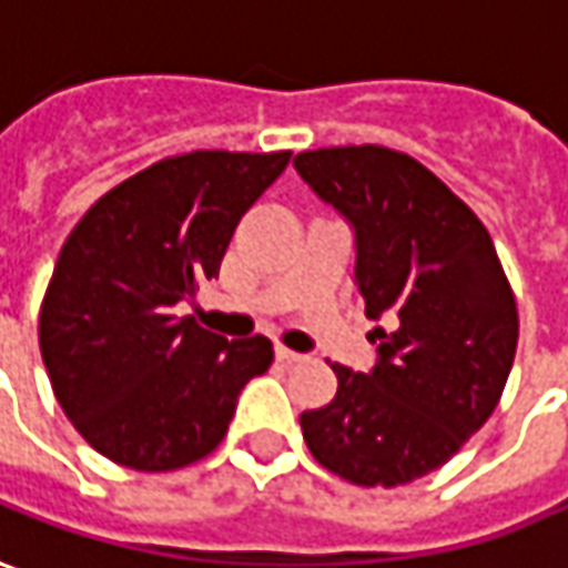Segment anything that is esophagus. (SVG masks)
<instances>
[{
    "label": "esophagus",
    "mask_w": 568,
    "mask_h": 568,
    "mask_svg": "<svg viewBox=\"0 0 568 568\" xmlns=\"http://www.w3.org/2000/svg\"><path fill=\"white\" fill-rule=\"evenodd\" d=\"M275 356H277V363H284V365H296L306 359L303 353H296V349H291V346H284V344L275 346Z\"/></svg>",
    "instance_id": "1"
}]
</instances>
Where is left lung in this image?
I'll list each match as a JSON object with an SVG mask.
<instances>
[{
  "instance_id": "left-lung-1",
  "label": "left lung",
  "mask_w": 568,
  "mask_h": 568,
  "mask_svg": "<svg viewBox=\"0 0 568 568\" xmlns=\"http://www.w3.org/2000/svg\"><path fill=\"white\" fill-rule=\"evenodd\" d=\"M293 165L353 222L365 315L390 325L372 375L331 365L337 397L300 416L306 447L349 485H409L500 403L519 341L509 277L481 219L413 155L363 143Z\"/></svg>"
}]
</instances>
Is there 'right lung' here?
I'll return each instance as SVG.
<instances>
[{
  "mask_svg": "<svg viewBox=\"0 0 568 568\" xmlns=\"http://www.w3.org/2000/svg\"><path fill=\"white\" fill-rule=\"evenodd\" d=\"M291 150H196L152 162L83 212L40 306L52 394L80 437L133 471L200 463L227 435L272 341H224L174 303L219 277L243 212Z\"/></svg>",
  "mask_w": 568,
  "mask_h": 568,
  "instance_id": "add662e5",
  "label": "right lung"
}]
</instances>
